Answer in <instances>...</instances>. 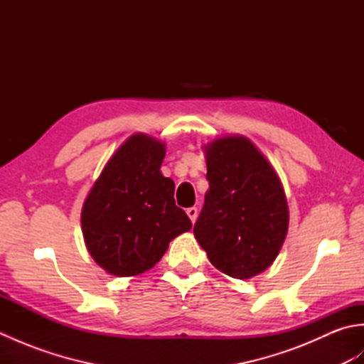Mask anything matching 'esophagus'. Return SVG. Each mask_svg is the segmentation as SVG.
<instances>
[{
	"label": "esophagus",
	"mask_w": 364,
	"mask_h": 364,
	"mask_svg": "<svg viewBox=\"0 0 364 364\" xmlns=\"http://www.w3.org/2000/svg\"><path fill=\"white\" fill-rule=\"evenodd\" d=\"M186 213H188V215H189V219H191V222H192V223H194V222L197 220V208H194V206H192V208H188V210H186Z\"/></svg>",
	"instance_id": "1"
}]
</instances>
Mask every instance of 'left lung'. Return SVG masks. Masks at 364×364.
Instances as JSON below:
<instances>
[{
    "mask_svg": "<svg viewBox=\"0 0 364 364\" xmlns=\"http://www.w3.org/2000/svg\"><path fill=\"white\" fill-rule=\"evenodd\" d=\"M205 153L210 189L194 236L215 269L252 278L272 264L288 233L280 178L244 136L215 139Z\"/></svg>",
    "mask_w": 364,
    "mask_h": 364,
    "instance_id": "obj_1",
    "label": "left lung"
}]
</instances>
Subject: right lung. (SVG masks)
<instances>
[{
  "label": "right lung",
  "mask_w": 364,
  "mask_h": 364,
  "mask_svg": "<svg viewBox=\"0 0 364 364\" xmlns=\"http://www.w3.org/2000/svg\"><path fill=\"white\" fill-rule=\"evenodd\" d=\"M166 145L142 133L107 161L81 211L92 258L106 272L131 277L151 269L168 242L192 228L175 205V183L161 173Z\"/></svg>",
  "instance_id": "1"
}]
</instances>
